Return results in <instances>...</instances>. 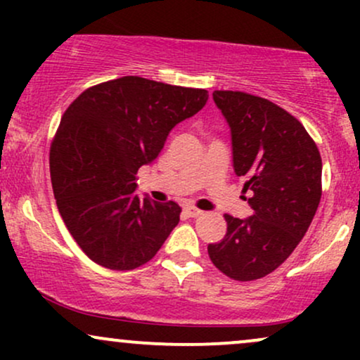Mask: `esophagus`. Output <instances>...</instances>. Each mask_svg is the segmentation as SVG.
Returning a JSON list of instances; mask_svg holds the SVG:
<instances>
[{
	"label": "esophagus",
	"instance_id": "esophagus-1",
	"mask_svg": "<svg viewBox=\"0 0 360 360\" xmlns=\"http://www.w3.org/2000/svg\"><path fill=\"white\" fill-rule=\"evenodd\" d=\"M184 213L188 214L189 218H196V217H200V214H203V212H201V210L194 208V206H191V205L184 206Z\"/></svg>",
	"mask_w": 360,
	"mask_h": 360
}]
</instances>
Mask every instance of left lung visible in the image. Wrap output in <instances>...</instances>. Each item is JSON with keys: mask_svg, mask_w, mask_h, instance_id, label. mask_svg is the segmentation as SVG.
Returning a JSON list of instances; mask_svg holds the SVG:
<instances>
[{"mask_svg": "<svg viewBox=\"0 0 360 360\" xmlns=\"http://www.w3.org/2000/svg\"><path fill=\"white\" fill-rule=\"evenodd\" d=\"M230 127L235 174L250 189V217L225 214L223 240L208 255L223 274L254 281L271 274L307 233L321 198V157L286 110L242 91H214Z\"/></svg>", "mask_w": 360, "mask_h": 360, "instance_id": "obj_1", "label": "left lung"}]
</instances>
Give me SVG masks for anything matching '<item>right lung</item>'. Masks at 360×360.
<instances>
[{
    "label": "right lung",
    "mask_w": 360,
    "mask_h": 360,
    "mask_svg": "<svg viewBox=\"0 0 360 360\" xmlns=\"http://www.w3.org/2000/svg\"><path fill=\"white\" fill-rule=\"evenodd\" d=\"M208 91L125 76L86 89L65 110L51 148V179L69 233L91 260L130 271L157 254L181 206L139 196L135 174L159 157Z\"/></svg>",
    "instance_id": "1"
}]
</instances>
